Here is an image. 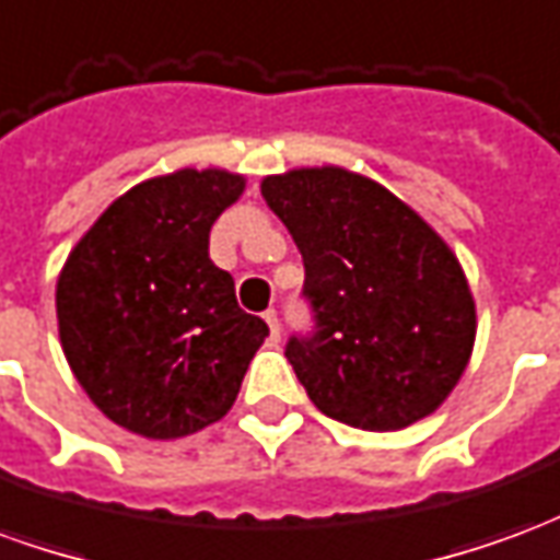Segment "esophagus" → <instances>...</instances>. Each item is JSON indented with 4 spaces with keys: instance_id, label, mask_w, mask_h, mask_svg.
I'll return each instance as SVG.
<instances>
[{
    "instance_id": "1",
    "label": "esophagus",
    "mask_w": 560,
    "mask_h": 560,
    "mask_svg": "<svg viewBox=\"0 0 560 560\" xmlns=\"http://www.w3.org/2000/svg\"><path fill=\"white\" fill-rule=\"evenodd\" d=\"M264 320L269 324V332H272V339L279 341L281 329H279V315H276V308H269V312H264Z\"/></svg>"
}]
</instances>
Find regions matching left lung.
I'll use <instances>...</instances> for the list:
<instances>
[{
	"instance_id": "left-lung-1",
	"label": "left lung",
	"mask_w": 560,
	"mask_h": 560,
	"mask_svg": "<svg viewBox=\"0 0 560 560\" xmlns=\"http://www.w3.org/2000/svg\"><path fill=\"white\" fill-rule=\"evenodd\" d=\"M303 255L312 336L284 357L320 413L396 432L453 393L474 351L477 308L450 245L384 185L345 167L260 183Z\"/></svg>"
}]
</instances>
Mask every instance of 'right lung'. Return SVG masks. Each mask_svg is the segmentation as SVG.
<instances>
[{"label": "right lung", "instance_id": "add662e5", "mask_svg": "<svg viewBox=\"0 0 560 560\" xmlns=\"http://www.w3.org/2000/svg\"><path fill=\"white\" fill-rule=\"evenodd\" d=\"M240 173L155 176L116 197L56 281L59 341L95 408L152 441L221 420L269 327L236 305L209 231L240 200Z\"/></svg>", "mask_w": 560, "mask_h": 560}]
</instances>
